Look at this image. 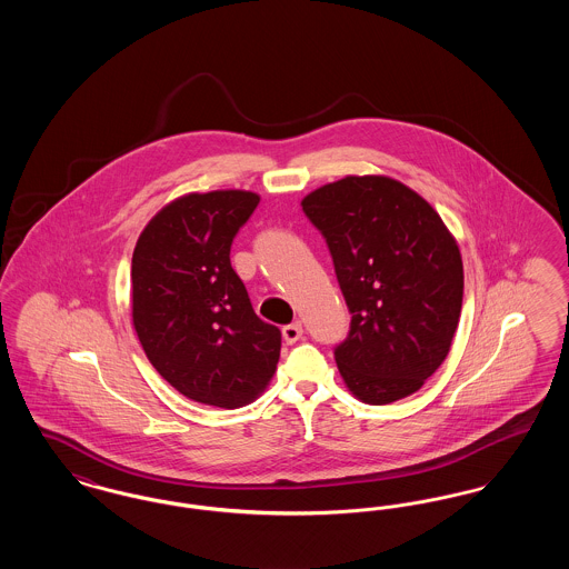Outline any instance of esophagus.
<instances>
[{
    "mask_svg": "<svg viewBox=\"0 0 569 569\" xmlns=\"http://www.w3.org/2000/svg\"><path fill=\"white\" fill-rule=\"evenodd\" d=\"M281 335H283V341L292 346V343H297L298 339L302 337V325L295 322V325L283 326V328H281Z\"/></svg>",
    "mask_w": 569,
    "mask_h": 569,
    "instance_id": "34e87169",
    "label": "esophagus"
}]
</instances>
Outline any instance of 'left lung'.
I'll list each match as a JSON object with an SVG mask.
<instances>
[{
	"label": "left lung",
	"mask_w": 569,
	"mask_h": 569,
	"mask_svg": "<svg viewBox=\"0 0 569 569\" xmlns=\"http://www.w3.org/2000/svg\"><path fill=\"white\" fill-rule=\"evenodd\" d=\"M352 313L335 348L353 397L388 406L446 360L462 307L459 244L433 207L390 177H346L302 198Z\"/></svg>",
	"instance_id": "obj_1"
}]
</instances>
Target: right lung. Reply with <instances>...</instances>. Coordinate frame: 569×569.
Wrapping results in <instances>:
<instances>
[{"instance_id": "obj_1", "label": "right lung", "mask_w": 569, "mask_h": 569, "mask_svg": "<svg viewBox=\"0 0 569 569\" xmlns=\"http://www.w3.org/2000/svg\"><path fill=\"white\" fill-rule=\"evenodd\" d=\"M260 202L253 191L188 193L166 204L132 256V320L140 346L191 401L251 403L279 362L281 330L262 322L230 264V247Z\"/></svg>"}]
</instances>
